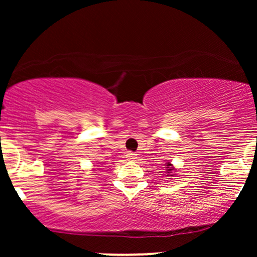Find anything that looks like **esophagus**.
Segmentation results:
<instances>
[{
  "mask_svg": "<svg viewBox=\"0 0 257 257\" xmlns=\"http://www.w3.org/2000/svg\"><path fill=\"white\" fill-rule=\"evenodd\" d=\"M137 153L135 152H126L125 155V158L128 159V161H134V159H137Z\"/></svg>",
  "mask_w": 257,
  "mask_h": 257,
  "instance_id": "1",
  "label": "esophagus"
}]
</instances>
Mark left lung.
Instances as JSON below:
<instances>
[{"instance_id": "left-lung-1", "label": "left lung", "mask_w": 257, "mask_h": 257, "mask_svg": "<svg viewBox=\"0 0 257 257\" xmlns=\"http://www.w3.org/2000/svg\"><path fill=\"white\" fill-rule=\"evenodd\" d=\"M167 168H168V169H167V172L166 173H168V176H169L170 175V173H172L173 172V170H174V168L172 167L173 166V164H170V163H167Z\"/></svg>"}]
</instances>
